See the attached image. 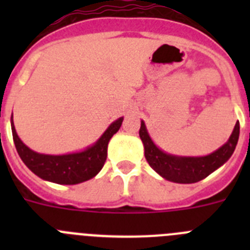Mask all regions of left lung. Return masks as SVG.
<instances>
[{
  "label": "left lung",
  "instance_id": "left-lung-1",
  "mask_svg": "<svg viewBox=\"0 0 250 250\" xmlns=\"http://www.w3.org/2000/svg\"><path fill=\"white\" fill-rule=\"evenodd\" d=\"M139 135L144 144L145 158L159 175L169 182L191 184L207 178L230 158L239 139V123L235 124L229 140L207 156H176L167 154L154 144L143 120Z\"/></svg>",
  "mask_w": 250,
  "mask_h": 250
}]
</instances>
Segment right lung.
Masks as SVG:
<instances>
[{
  "label": "right lung",
  "instance_id": "right-lung-1",
  "mask_svg": "<svg viewBox=\"0 0 250 250\" xmlns=\"http://www.w3.org/2000/svg\"><path fill=\"white\" fill-rule=\"evenodd\" d=\"M123 120L124 118H120L114 121L92 146L65 155H46L31 150L17 135L12 119L11 129L20 158L32 173L47 182L74 185L94 178L103 169L107 156V144L112 135L119 131Z\"/></svg>",
  "mask_w": 250,
  "mask_h": 250
}]
</instances>
